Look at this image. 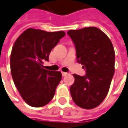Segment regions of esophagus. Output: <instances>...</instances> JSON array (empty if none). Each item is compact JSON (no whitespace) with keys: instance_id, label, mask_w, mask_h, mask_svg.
Returning a JSON list of instances; mask_svg holds the SVG:
<instances>
[{"instance_id":"34e87169","label":"esophagus","mask_w":128,"mask_h":128,"mask_svg":"<svg viewBox=\"0 0 128 128\" xmlns=\"http://www.w3.org/2000/svg\"><path fill=\"white\" fill-rule=\"evenodd\" d=\"M68 72H62V75L63 76V77H66V75H68Z\"/></svg>"}]
</instances>
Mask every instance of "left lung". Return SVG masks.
<instances>
[{"label":"left lung","mask_w":128,"mask_h":128,"mask_svg":"<svg viewBox=\"0 0 128 128\" xmlns=\"http://www.w3.org/2000/svg\"><path fill=\"white\" fill-rule=\"evenodd\" d=\"M74 42L78 62L86 70L85 76L73 74L71 96L78 106L92 109L101 104L109 91L115 72V50L110 38L96 27L69 30Z\"/></svg>","instance_id":"left-lung-1"}]
</instances>
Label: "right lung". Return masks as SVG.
<instances>
[{"label":"right lung","instance_id":"add662e5","mask_svg":"<svg viewBox=\"0 0 128 128\" xmlns=\"http://www.w3.org/2000/svg\"><path fill=\"white\" fill-rule=\"evenodd\" d=\"M66 35L62 31L48 32L29 28L19 36L12 48L10 70L23 100L30 106L42 107L54 98L62 79L60 71L44 68L51 50Z\"/></svg>","mask_w":128,"mask_h":128}]
</instances>
